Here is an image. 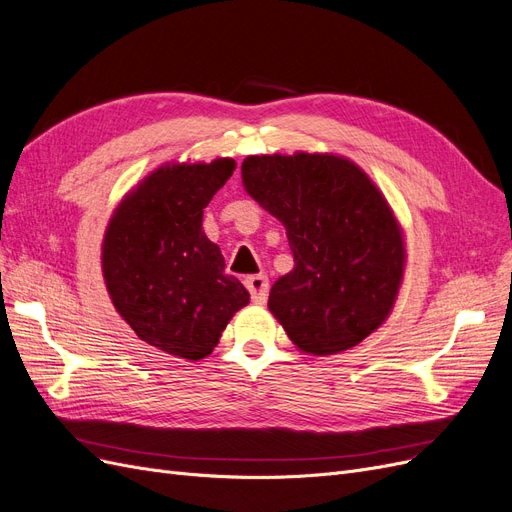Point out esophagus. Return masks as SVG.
Instances as JSON below:
<instances>
[{
    "mask_svg": "<svg viewBox=\"0 0 512 512\" xmlns=\"http://www.w3.org/2000/svg\"><path fill=\"white\" fill-rule=\"evenodd\" d=\"M246 289H249L251 293V299L255 301V304H263V301L268 299V293H270V282L268 278L263 274H255V276H249L244 280Z\"/></svg>",
    "mask_w": 512,
    "mask_h": 512,
    "instance_id": "1",
    "label": "esophagus"
}]
</instances>
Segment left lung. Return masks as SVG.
Here are the masks:
<instances>
[{
	"label": "left lung",
	"mask_w": 512,
	"mask_h": 512,
	"mask_svg": "<svg viewBox=\"0 0 512 512\" xmlns=\"http://www.w3.org/2000/svg\"><path fill=\"white\" fill-rule=\"evenodd\" d=\"M242 181L287 227L295 268L274 282L268 308L291 342L316 356L361 344L390 314L405 266L380 189L329 154L249 156Z\"/></svg>",
	"instance_id": "obj_1"
}]
</instances>
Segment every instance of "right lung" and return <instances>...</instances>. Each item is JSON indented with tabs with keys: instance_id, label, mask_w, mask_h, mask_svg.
<instances>
[{
	"instance_id": "obj_1",
	"label": "right lung",
	"mask_w": 512,
	"mask_h": 512,
	"mask_svg": "<svg viewBox=\"0 0 512 512\" xmlns=\"http://www.w3.org/2000/svg\"><path fill=\"white\" fill-rule=\"evenodd\" d=\"M234 168L230 158L158 168L116 208L103 240L113 306L143 342L187 361L211 354L227 320L249 304L202 232L204 208Z\"/></svg>"
}]
</instances>
